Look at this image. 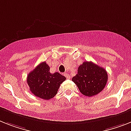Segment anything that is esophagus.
Masks as SVG:
<instances>
[{
	"instance_id": "34e87169",
	"label": "esophagus",
	"mask_w": 131,
	"mask_h": 131,
	"mask_svg": "<svg viewBox=\"0 0 131 131\" xmlns=\"http://www.w3.org/2000/svg\"><path fill=\"white\" fill-rule=\"evenodd\" d=\"M64 76H65V77L67 78V79H70V77H71L70 75H69V74H67V73H65V74H64Z\"/></svg>"
}]
</instances>
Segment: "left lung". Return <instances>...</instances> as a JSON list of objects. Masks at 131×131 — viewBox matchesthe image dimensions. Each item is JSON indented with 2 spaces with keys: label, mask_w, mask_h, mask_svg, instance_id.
Segmentation results:
<instances>
[{
  "label": "left lung",
  "mask_w": 131,
  "mask_h": 131,
  "mask_svg": "<svg viewBox=\"0 0 131 131\" xmlns=\"http://www.w3.org/2000/svg\"><path fill=\"white\" fill-rule=\"evenodd\" d=\"M107 74L105 69L93 62L85 61L79 66L78 73L72 81L82 94L93 96L104 89L108 80Z\"/></svg>",
  "instance_id": "left-lung-1"
}]
</instances>
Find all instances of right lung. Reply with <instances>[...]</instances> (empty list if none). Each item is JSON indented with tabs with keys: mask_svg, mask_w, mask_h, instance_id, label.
Wrapping results in <instances>:
<instances>
[{
	"mask_svg": "<svg viewBox=\"0 0 131 131\" xmlns=\"http://www.w3.org/2000/svg\"><path fill=\"white\" fill-rule=\"evenodd\" d=\"M65 80V77L59 72H50L49 66L42 62L29 72L26 81L32 94L42 99L49 100L57 94L60 84Z\"/></svg>",
	"mask_w": 131,
	"mask_h": 131,
	"instance_id": "right-lung-1",
	"label": "right lung"
}]
</instances>
